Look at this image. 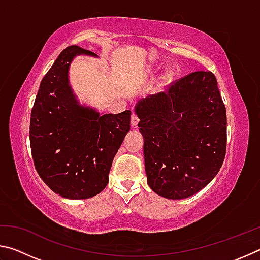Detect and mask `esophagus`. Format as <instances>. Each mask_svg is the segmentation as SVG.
<instances>
[{
	"label": "esophagus",
	"instance_id": "34e87169",
	"mask_svg": "<svg viewBox=\"0 0 260 260\" xmlns=\"http://www.w3.org/2000/svg\"><path fill=\"white\" fill-rule=\"evenodd\" d=\"M131 124H132V126L134 127V128H136V127H138V124H139V117L136 116L135 113L132 114V117H131Z\"/></svg>",
	"mask_w": 260,
	"mask_h": 260
}]
</instances>
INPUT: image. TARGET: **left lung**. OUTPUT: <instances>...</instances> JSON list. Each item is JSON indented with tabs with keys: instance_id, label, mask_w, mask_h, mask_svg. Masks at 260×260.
Here are the masks:
<instances>
[{
	"instance_id": "8db88e82",
	"label": "left lung",
	"mask_w": 260,
	"mask_h": 260,
	"mask_svg": "<svg viewBox=\"0 0 260 260\" xmlns=\"http://www.w3.org/2000/svg\"><path fill=\"white\" fill-rule=\"evenodd\" d=\"M147 182L169 200L190 197L212 181L226 153V108L212 72L197 71L138 101Z\"/></svg>"
}]
</instances>
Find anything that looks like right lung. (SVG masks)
Listing matches in <instances>:
<instances>
[{
    "instance_id": "1",
    "label": "right lung",
    "mask_w": 260,
    "mask_h": 260,
    "mask_svg": "<svg viewBox=\"0 0 260 260\" xmlns=\"http://www.w3.org/2000/svg\"><path fill=\"white\" fill-rule=\"evenodd\" d=\"M80 55L99 58L78 46L61 51L40 83L29 125L35 170L69 200L91 199L107 187L113 158L131 129L129 110L101 114L78 99L69 73Z\"/></svg>"
}]
</instances>
